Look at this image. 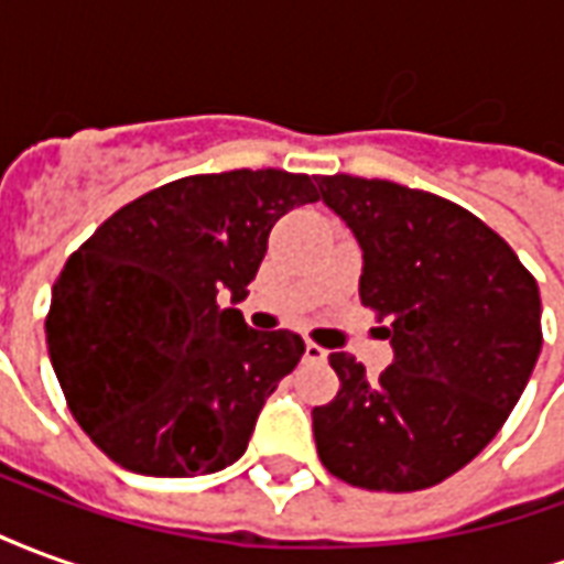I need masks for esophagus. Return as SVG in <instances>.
Returning <instances> with one entry per match:
<instances>
[{
	"label": "esophagus",
	"instance_id": "esophagus-1",
	"mask_svg": "<svg viewBox=\"0 0 564 564\" xmlns=\"http://www.w3.org/2000/svg\"><path fill=\"white\" fill-rule=\"evenodd\" d=\"M305 359L307 362H326V359H329V350H323V347L314 341H305Z\"/></svg>",
	"mask_w": 564,
	"mask_h": 564
}]
</instances>
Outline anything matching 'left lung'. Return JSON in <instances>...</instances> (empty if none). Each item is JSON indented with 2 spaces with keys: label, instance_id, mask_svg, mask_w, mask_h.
<instances>
[{
  "label": "left lung",
  "instance_id": "left-lung-1",
  "mask_svg": "<svg viewBox=\"0 0 564 564\" xmlns=\"http://www.w3.org/2000/svg\"><path fill=\"white\" fill-rule=\"evenodd\" d=\"M319 196L362 247L359 299L387 317L392 366L366 378L332 354L341 390L314 408L319 462L344 484L414 492L498 435L541 354V295L510 245L471 210L350 174Z\"/></svg>",
  "mask_w": 564,
  "mask_h": 564
}]
</instances>
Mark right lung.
Wrapping results in <instances>:
<instances>
[{
    "instance_id": "obj_1",
    "label": "right lung",
    "mask_w": 564,
    "mask_h": 564,
    "mask_svg": "<svg viewBox=\"0 0 564 564\" xmlns=\"http://www.w3.org/2000/svg\"><path fill=\"white\" fill-rule=\"evenodd\" d=\"M307 174H189L111 214L68 257L44 323L56 380L108 459L148 477L241 459L262 404L305 354L295 332L247 329L238 307Z\"/></svg>"
}]
</instances>
